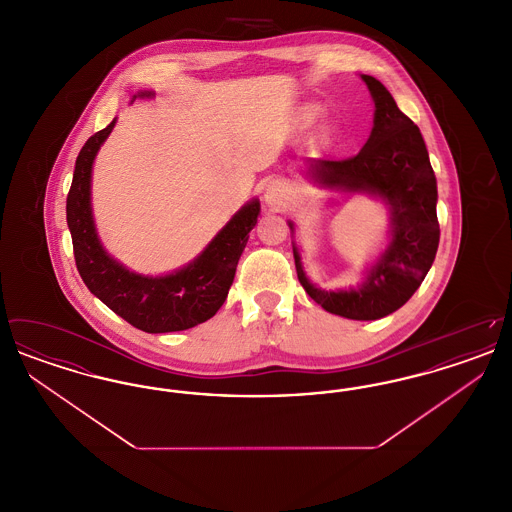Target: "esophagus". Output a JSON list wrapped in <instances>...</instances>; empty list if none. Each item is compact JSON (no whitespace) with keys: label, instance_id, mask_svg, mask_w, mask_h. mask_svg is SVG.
<instances>
[{"label":"esophagus","instance_id":"obj_1","mask_svg":"<svg viewBox=\"0 0 512 512\" xmlns=\"http://www.w3.org/2000/svg\"><path fill=\"white\" fill-rule=\"evenodd\" d=\"M290 201V190L286 186V182L282 180H270L265 188V203L270 209L278 211L282 207H286Z\"/></svg>","mask_w":512,"mask_h":512}]
</instances>
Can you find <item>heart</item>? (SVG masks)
I'll return each mask as SVG.
<instances>
[{
	"label": "heart",
	"instance_id": "b5f03b06",
	"mask_svg": "<svg viewBox=\"0 0 512 512\" xmlns=\"http://www.w3.org/2000/svg\"><path fill=\"white\" fill-rule=\"evenodd\" d=\"M318 113H320V107H315V105H313V107H307V109H305V119L313 121L315 117H318Z\"/></svg>",
	"mask_w": 512,
	"mask_h": 512
}]
</instances>
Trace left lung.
I'll return each instance as SVG.
<instances>
[{
	"instance_id": "obj_1",
	"label": "left lung",
	"mask_w": 512,
	"mask_h": 512,
	"mask_svg": "<svg viewBox=\"0 0 512 512\" xmlns=\"http://www.w3.org/2000/svg\"><path fill=\"white\" fill-rule=\"evenodd\" d=\"M361 78L376 107L365 146L351 159H309L305 167L320 188L384 201L390 209V242L366 268L363 282L349 290L317 288L305 274L295 244L293 259L301 286L324 311L351 320H376L411 299L436 259L438 182L418 126L399 111L380 80L368 74ZM288 226L293 234V222Z\"/></svg>"
}]
</instances>
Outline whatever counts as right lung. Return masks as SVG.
Wrapping results in <instances>:
<instances>
[{
  "instance_id": "1",
  "label": "right lung",
  "mask_w": 512,
  "mask_h": 512,
  "mask_svg": "<svg viewBox=\"0 0 512 512\" xmlns=\"http://www.w3.org/2000/svg\"><path fill=\"white\" fill-rule=\"evenodd\" d=\"M153 96L151 90H142L132 101ZM115 122L117 119L96 132L76 157L67 195V224L73 236L76 268L88 290L138 330L165 334L194 328L215 317L226 301L261 203L257 197L247 201L194 261L171 274L146 276L124 267L99 242L92 213L94 161Z\"/></svg>"
}]
</instances>
